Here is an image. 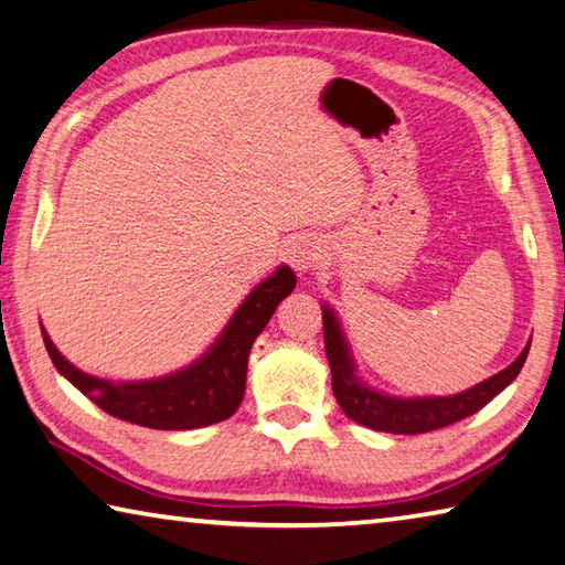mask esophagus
Segmentation results:
<instances>
[{"mask_svg":"<svg viewBox=\"0 0 565 565\" xmlns=\"http://www.w3.org/2000/svg\"><path fill=\"white\" fill-rule=\"evenodd\" d=\"M322 260V245L315 237H298L292 241L288 247V263L295 267L298 275H308L312 270H318V265Z\"/></svg>","mask_w":565,"mask_h":565,"instance_id":"esophagus-1","label":"esophagus"}]
</instances>
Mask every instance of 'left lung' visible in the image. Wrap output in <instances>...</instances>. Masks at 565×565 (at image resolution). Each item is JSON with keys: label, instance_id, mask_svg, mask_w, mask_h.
<instances>
[{"label": "left lung", "instance_id": "left-lung-1", "mask_svg": "<svg viewBox=\"0 0 565 565\" xmlns=\"http://www.w3.org/2000/svg\"><path fill=\"white\" fill-rule=\"evenodd\" d=\"M322 330H324V352H328L330 372H332V392L334 399L352 422L362 427L390 431V434H424L434 431L449 424L467 419L477 414L483 404H489L501 390L519 377L523 362L529 358V348L513 360L507 370H501L493 377L483 380L477 387H471L454 397H417L399 399L387 394L370 390L367 384L354 374V362L348 342L342 338L340 322L330 308L322 310Z\"/></svg>", "mask_w": 565, "mask_h": 565}]
</instances>
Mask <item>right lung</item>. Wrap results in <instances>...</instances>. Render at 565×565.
<instances>
[{
    "label": "right lung",
    "instance_id": "1",
    "mask_svg": "<svg viewBox=\"0 0 565 565\" xmlns=\"http://www.w3.org/2000/svg\"><path fill=\"white\" fill-rule=\"evenodd\" d=\"M298 277L288 265L263 280L225 324L221 338L201 360L175 374L146 382H108L76 370L62 358L42 328L49 358L54 367L116 419L148 429H198L233 417L245 394L247 354L277 305L292 292Z\"/></svg>",
    "mask_w": 565,
    "mask_h": 565
}]
</instances>
